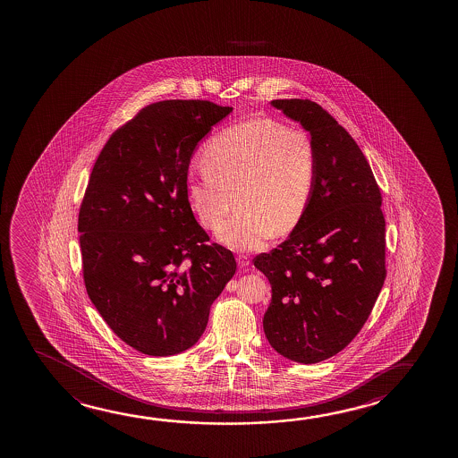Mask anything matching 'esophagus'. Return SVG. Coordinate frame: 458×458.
Returning <instances> with one entry per match:
<instances>
[{
    "mask_svg": "<svg viewBox=\"0 0 458 458\" xmlns=\"http://www.w3.org/2000/svg\"><path fill=\"white\" fill-rule=\"evenodd\" d=\"M238 263L239 267H242V269H247V267L250 266V259H249V257H245V255H239Z\"/></svg>",
    "mask_w": 458,
    "mask_h": 458,
    "instance_id": "34e87169",
    "label": "esophagus"
}]
</instances>
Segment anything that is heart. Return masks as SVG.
<instances>
[{
	"label": "heart",
	"mask_w": 458,
	"mask_h": 458,
	"mask_svg": "<svg viewBox=\"0 0 458 458\" xmlns=\"http://www.w3.org/2000/svg\"><path fill=\"white\" fill-rule=\"evenodd\" d=\"M205 169L186 180V199L201 225L216 232L238 197L241 213L219 230L236 250H255L299 225L313 197L318 153L299 128L267 119L239 122L203 151Z\"/></svg>",
	"instance_id": "b5f03b06"
}]
</instances>
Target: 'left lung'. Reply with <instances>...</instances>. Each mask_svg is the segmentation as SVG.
Instances as JSON below:
<instances>
[{
    "label": "left lung",
    "mask_w": 458,
    "mask_h": 458,
    "mask_svg": "<svg viewBox=\"0 0 458 458\" xmlns=\"http://www.w3.org/2000/svg\"><path fill=\"white\" fill-rule=\"evenodd\" d=\"M270 105L310 132L318 172L299 225L253 259L272 286L264 333L283 357L319 363L357 336L382 291V194L363 151L326 109L299 98Z\"/></svg>",
    "instance_id": "1"
}]
</instances>
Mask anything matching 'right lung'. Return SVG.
Wrapping results in <instances>:
<instances>
[{"instance_id":"right-lung-1","label":"right lung","mask_w":458,"mask_h":458,"mask_svg":"<svg viewBox=\"0 0 458 458\" xmlns=\"http://www.w3.org/2000/svg\"><path fill=\"white\" fill-rule=\"evenodd\" d=\"M232 111L207 100L153 103L114 132L89 178L78 217L89 299L145 355L192 347L236 272L186 199L197 144Z\"/></svg>"}]
</instances>
